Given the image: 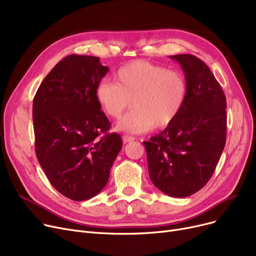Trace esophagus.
Returning a JSON list of instances; mask_svg holds the SVG:
<instances>
[{"instance_id": "1", "label": "esophagus", "mask_w": 256, "mask_h": 256, "mask_svg": "<svg viewBox=\"0 0 256 256\" xmlns=\"http://www.w3.org/2000/svg\"><path fill=\"white\" fill-rule=\"evenodd\" d=\"M134 140H135V138H134V137L126 136V135L122 136V141H124V143H128V142H132V141H134Z\"/></svg>"}]
</instances>
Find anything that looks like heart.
<instances>
[{
	"label": "heart",
	"mask_w": 256,
	"mask_h": 256,
	"mask_svg": "<svg viewBox=\"0 0 256 256\" xmlns=\"http://www.w3.org/2000/svg\"><path fill=\"white\" fill-rule=\"evenodd\" d=\"M115 82L102 80L96 96L102 111L118 119L134 104V110L117 124L130 134H144L171 124L182 109L186 96L184 76L178 70L145 60H135L114 74Z\"/></svg>",
	"instance_id": "heart-1"
}]
</instances>
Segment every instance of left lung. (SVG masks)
<instances>
[{"mask_svg":"<svg viewBox=\"0 0 256 256\" xmlns=\"http://www.w3.org/2000/svg\"><path fill=\"white\" fill-rule=\"evenodd\" d=\"M171 59L184 72V104L171 124L143 144L152 184L182 198L202 189L216 169L226 142V98L202 60L189 54Z\"/></svg>","mask_w":256,"mask_h":256,"instance_id":"8db88e82","label":"left lung"}]
</instances>
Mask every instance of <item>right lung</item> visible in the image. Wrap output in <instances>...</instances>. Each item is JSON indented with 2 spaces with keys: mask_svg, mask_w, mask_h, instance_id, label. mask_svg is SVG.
<instances>
[{
  "mask_svg": "<svg viewBox=\"0 0 256 256\" xmlns=\"http://www.w3.org/2000/svg\"><path fill=\"white\" fill-rule=\"evenodd\" d=\"M108 70L98 57L66 56L44 78L33 100L38 162L52 186L74 201L104 189L122 147L117 132H108L111 124L96 96Z\"/></svg>",
  "mask_w": 256,
  "mask_h": 256,
  "instance_id": "1",
  "label": "right lung"
}]
</instances>
